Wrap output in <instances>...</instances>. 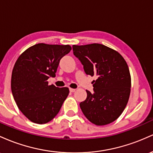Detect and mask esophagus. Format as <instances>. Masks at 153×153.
Wrapping results in <instances>:
<instances>
[{"mask_svg":"<svg viewBox=\"0 0 153 153\" xmlns=\"http://www.w3.org/2000/svg\"><path fill=\"white\" fill-rule=\"evenodd\" d=\"M75 90H75V89L69 88V91H70V92H75Z\"/></svg>","mask_w":153,"mask_h":153,"instance_id":"1","label":"esophagus"}]
</instances>
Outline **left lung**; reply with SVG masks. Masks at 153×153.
<instances>
[{"label": "left lung", "instance_id": "left-lung-1", "mask_svg": "<svg viewBox=\"0 0 153 153\" xmlns=\"http://www.w3.org/2000/svg\"><path fill=\"white\" fill-rule=\"evenodd\" d=\"M74 55L83 65L87 75L97 77L93 92L79 105L85 117L97 126L108 124L119 117L126 108L131 76L126 61L117 51L98 43L73 45Z\"/></svg>", "mask_w": 153, "mask_h": 153}]
</instances>
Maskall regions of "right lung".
Segmentation results:
<instances>
[{
	"mask_svg": "<svg viewBox=\"0 0 153 153\" xmlns=\"http://www.w3.org/2000/svg\"><path fill=\"white\" fill-rule=\"evenodd\" d=\"M71 50L68 45L39 43L17 59L11 75V91L20 111L32 122L43 124L53 119L69 93L67 87L48 85L60 61Z\"/></svg>",
	"mask_w": 153,
	"mask_h": 153,
	"instance_id": "right-lung-1",
	"label": "right lung"
}]
</instances>
